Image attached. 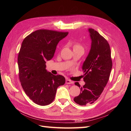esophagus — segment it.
I'll list each match as a JSON object with an SVG mask.
<instances>
[{"instance_id": "1", "label": "esophagus", "mask_w": 131, "mask_h": 131, "mask_svg": "<svg viewBox=\"0 0 131 131\" xmlns=\"http://www.w3.org/2000/svg\"><path fill=\"white\" fill-rule=\"evenodd\" d=\"M74 82L71 81L70 80H69V79H66V84H73Z\"/></svg>"}]
</instances>
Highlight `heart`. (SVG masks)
Instances as JSON below:
<instances>
[{
    "label": "heart",
    "instance_id": "1",
    "mask_svg": "<svg viewBox=\"0 0 131 131\" xmlns=\"http://www.w3.org/2000/svg\"><path fill=\"white\" fill-rule=\"evenodd\" d=\"M73 47H74V49H75V48H79V47H81V48H82V47H81L80 45H79V44L75 45Z\"/></svg>",
    "mask_w": 131,
    "mask_h": 131
}]
</instances>
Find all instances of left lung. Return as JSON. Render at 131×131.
<instances>
[{
  "instance_id": "obj_1",
  "label": "left lung",
  "mask_w": 131,
  "mask_h": 131,
  "mask_svg": "<svg viewBox=\"0 0 131 131\" xmlns=\"http://www.w3.org/2000/svg\"><path fill=\"white\" fill-rule=\"evenodd\" d=\"M88 30L91 46L82 67L85 84L81 87L80 94L74 98L76 103L84 106L93 103L100 97L109 80L113 65L108 41L96 30ZM75 85L80 87L78 82Z\"/></svg>"
}]
</instances>
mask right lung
Listing matches in <instances>:
<instances>
[{
    "label": "right lung",
    "mask_w": 131,
    "mask_h": 131,
    "mask_svg": "<svg viewBox=\"0 0 131 131\" xmlns=\"http://www.w3.org/2000/svg\"><path fill=\"white\" fill-rule=\"evenodd\" d=\"M68 32L39 29L23 40L18 56L19 78L22 88L35 104L45 106L54 100L58 87L65 84L61 75L46 69V61L52 59L59 41Z\"/></svg>",
    "instance_id": "right-lung-1"
}]
</instances>
